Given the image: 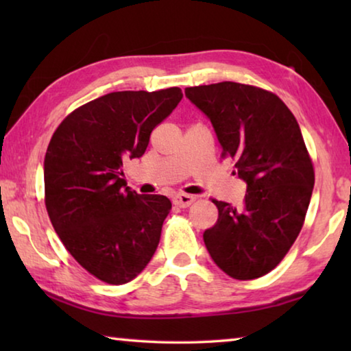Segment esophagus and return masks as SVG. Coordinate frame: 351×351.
I'll list each match as a JSON object with an SVG mask.
<instances>
[{
    "instance_id": "esophagus-1",
    "label": "esophagus",
    "mask_w": 351,
    "mask_h": 351,
    "mask_svg": "<svg viewBox=\"0 0 351 351\" xmlns=\"http://www.w3.org/2000/svg\"><path fill=\"white\" fill-rule=\"evenodd\" d=\"M197 199V197H193V195H187V193H178L173 197V204L175 206H180V207H189L190 204L193 203V201Z\"/></svg>"
}]
</instances>
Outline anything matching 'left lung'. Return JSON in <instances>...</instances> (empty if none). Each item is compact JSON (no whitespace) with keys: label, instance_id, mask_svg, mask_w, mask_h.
I'll return each mask as SVG.
<instances>
[{"label":"left lung","instance_id":"1","mask_svg":"<svg viewBox=\"0 0 351 351\" xmlns=\"http://www.w3.org/2000/svg\"><path fill=\"white\" fill-rule=\"evenodd\" d=\"M210 119L223 147L247 184L235 209L212 199L218 219L203 239L219 269L237 280L268 274L293 246L310 204L314 169L299 123L274 93L235 82L186 88Z\"/></svg>","mask_w":351,"mask_h":351}]
</instances>
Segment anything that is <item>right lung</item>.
Wrapping results in <instances>:
<instances>
[{
	"label": "right lung",
	"mask_w": 351,
	"mask_h": 351,
	"mask_svg": "<svg viewBox=\"0 0 351 351\" xmlns=\"http://www.w3.org/2000/svg\"><path fill=\"white\" fill-rule=\"evenodd\" d=\"M181 99L176 86L105 94L64 117L47 145V215L77 263L105 283L133 280L159 245L170 199L136 193L122 167Z\"/></svg>",
	"instance_id": "obj_1"
}]
</instances>
